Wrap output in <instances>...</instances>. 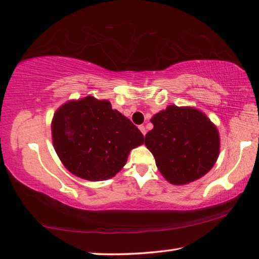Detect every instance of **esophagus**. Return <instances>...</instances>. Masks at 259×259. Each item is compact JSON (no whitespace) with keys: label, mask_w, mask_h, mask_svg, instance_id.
<instances>
[{"label":"esophagus","mask_w":259,"mask_h":259,"mask_svg":"<svg viewBox=\"0 0 259 259\" xmlns=\"http://www.w3.org/2000/svg\"><path fill=\"white\" fill-rule=\"evenodd\" d=\"M138 128H140L141 133H142L143 135H145V134H146V129H145V126H144V125H140V126H138Z\"/></svg>","instance_id":"34e87169"}]
</instances>
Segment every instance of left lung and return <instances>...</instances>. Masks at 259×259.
<instances>
[{
	"mask_svg": "<svg viewBox=\"0 0 259 259\" xmlns=\"http://www.w3.org/2000/svg\"><path fill=\"white\" fill-rule=\"evenodd\" d=\"M145 145L161 175L173 185L201 178L218 160L220 136L206 115L192 107L168 106L151 118Z\"/></svg>",
	"mask_w": 259,
	"mask_h": 259,
	"instance_id": "left-lung-1",
	"label": "left lung"
}]
</instances>
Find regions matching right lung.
Wrapping results in <instances>:
<instances>
[{"label": "right lung", "mask_w": 259, "mask_h": 259, "mask_svg": "<svg viewBox=\"0 0 259 259\" xmlns=\"http://www.w3.org/2000/svg\"><path fill=\"white\" fill-rule=\"evenodd\" d=\"M52 141L61 163L69 172L90 181H101L122 169L130 150L144 136L129 118L107 100L86 96L56 111Z\"/></svg>", "instance_id": "right-lung-1"}]
</instances>
